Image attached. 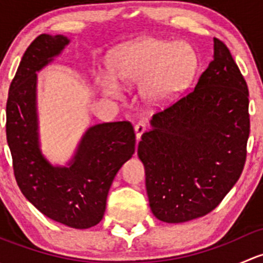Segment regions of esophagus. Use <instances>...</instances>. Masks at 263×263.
Listing matches in <instances>:
<instances>
[{"label":"esophagus","mask_w":263,"mask_h":263,"mask_svg":"<svg viewBox=\"0 0 263 263\" xmlns=\"http://www.w3.org/2000/svg\"><path fill=\"white\" fill-rule=\"evenodd\" d=\"M146 131V124L144 122H139V123L135 126V134H136V139L140 140L141 136L144 135V132Z\"/></svg>","instance_id":"1"}]
</instances>
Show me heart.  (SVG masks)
<instances>
[{"label": "heart", "instance_id": "1", "mask_svg": "<svg viewBox=\"0 0 263 263\" xmlns=\"http://www.w3.org/2000/svg\"><path fill=\"white\" fill-rule=\"evenodd\" d=\"M110 72L98 75V85L108 95L118 94L119 81L142 80L141 94L147 102L161 104L178 94L197 66L195 50L187 43H168L146 38L124 44L108 60Z\"/></svg>", "mask_w": 263, "mask_h": 263}]
</instances>
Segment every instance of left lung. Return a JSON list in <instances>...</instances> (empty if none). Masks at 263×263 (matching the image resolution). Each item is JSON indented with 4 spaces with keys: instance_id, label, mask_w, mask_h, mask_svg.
Masks as SVG:
<instances>
[{
    "instance_id": "1",
    "label": "left lung",
    "mask_w": 263,
    "mask_h": 263,
    "mask_svg": "<svg viewBox=\"0 0 263 263\" xmlns=\"http://www.w3.org/2000/svg\"><path fill=\"white\" fill-rule=\"evenodd\" d=\"M248 95L230 50L214 38V60L196 86L154 113L139 144L156 219L205 216L237 183L247 158Z\"/></svg>"
}]
</instances>
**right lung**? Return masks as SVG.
I'll return each instance as SVG.
<instances>
[{"instance_id": "1", "label": "right lung", "mask_w": 263, "mask_h": 263, "mask_svg": "<svg viewBox=\"0 0 263 263\" xmlns=\"http://www.w3.org/2000/svg\"><path fill=\"white\" fill-rule=\"evenodd\" d=\"M70 39L41 34L24 53L6 104V136L17 185L29 202L49 219L87 229L104 216L117 172L135 153L129 122L89 127L67 166H54L39 147L36 72L60 54Z\"/></svg>"}]
</instances>
